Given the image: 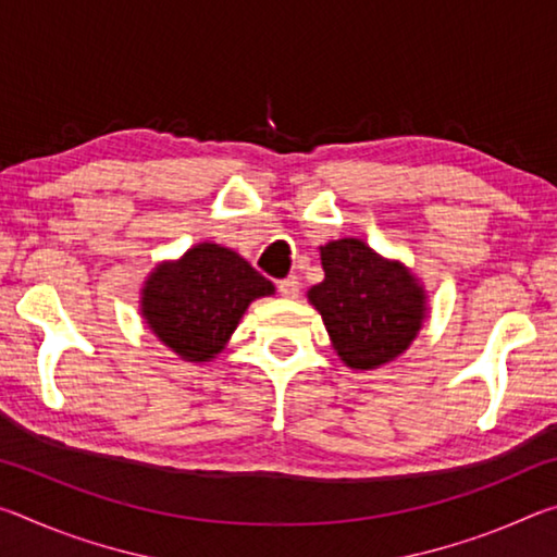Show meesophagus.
Wrapping results in <instances>:
<instances>
[{"label": "esophagus", "mask_w": 557, "mask_h": 557, "mask_svg": "<svg viewBox=\"0 0 557 557\" xmlns=\"http://www.w3.org/2000/svg\"><path fill=\"white\" fill-rule=\"evenodd\" d=\"M277 289H280V295H282V297L295 299V297H299L301 282H299V277L289 275V277H285V280H280V282H277Z\"/></svg>", "instance_id": "1"}]
</instances>
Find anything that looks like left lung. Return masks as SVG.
<instances>
[{
	"mask_svg": "<svg viewBox=\"0 0 557 557\" xmlns=\"http://www.w3.org/2000/svg\"><path fill=\"white\" fill-rule=\"evenodd\" d=\"M319 250L324 280L307 297L322 314L338 358L356 371L398 358L428 317L418 277L358 238L332 240Z\"/></svg>",
	"mask_w": 557,
	"mask_h": 557,
	"instance_id": "obj_1",
	"label": "left lung"
}]
</instances>
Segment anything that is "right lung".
<instances>
[{"mask_svg": "<svg viewBox=\"0 0 557 557\" xmlns=\"http://www.w3.org/2000/svg\"><path fill=\"white\" fill-rule=\"evenodd\" d=\"M268 295L275 285L238 252L199 243L147 277L143 317L164 346L201 363L223 351L250 301Z\"/></svg>", "mask_w": 557, "mask_h": 557, "instance_id": "right-lung-1", "label": "right lung"}]
</instances>
